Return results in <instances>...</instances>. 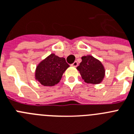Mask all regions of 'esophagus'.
I'll return each mask as SVG.
<instances>
[{"label":"esophagus","mask_w":134,"mask_h":134,"mask_svg":"<svg viewBox=\"0 0 134 134\" xmlns=\"http://www.w3.org/2000/svg\"><path fill=\"white\" fill-rule=\"evenodd\" d=\"M71 66H73V67H77V66H78V62H77V61H75V62L73 63V64H72Z\"/></svg>","instance_id":"1"}]
</instances>
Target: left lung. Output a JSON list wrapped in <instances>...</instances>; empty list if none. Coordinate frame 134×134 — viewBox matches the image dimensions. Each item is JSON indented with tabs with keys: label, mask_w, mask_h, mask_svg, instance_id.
<instances>
[{
	"label": "left lung",
	"mask_w": 134,
	"mask_h": 134,
	"mask_svg": "<svg viewBox=\"0 0 134 134\" xmlns=\"http://www.w3.org/2000/svg\"><path fill=\"white\" fill-rule=\"evenodd\" d=\"M81 59L82 62L77 69L82 79L88 83H100L105 76V69L101 62L91 55L83 56Z\"/></svg>",
	"instance_id": "8db88e82"
}]
</instances>
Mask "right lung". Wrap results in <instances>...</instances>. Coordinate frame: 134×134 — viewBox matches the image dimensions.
I'll return each mask as SVG.
<instances>
[{
	"mask_svg": "<svg viewBox=\"0 0 134 134\" xmlns=\"http://www.w3.org/2000/svg\"><path fill=\"white\" fill-rule=\"evenodd\" d=\"M69 65L64 57L51 54L36 68L35 79L44 86H53L59 82Z\"/></svg>",
	"mask_w": 134,
	"mask_h": 134,
	"instance_id": "add662e5",
	"label": "right lung"
}]
</instances>
